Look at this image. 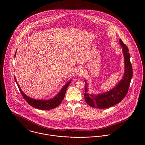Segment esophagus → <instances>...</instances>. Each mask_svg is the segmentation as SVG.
<instances>
[{"label": "esophagus", "instance_id": "34e87169", "mask_svg": "<svg viewBox=\"0 0 145 145\" xmlns=\"http://www.w3.org/2000/svg\"><path fill=\"white\" fill-rule=\"evenodd\" d=\"M76 75L78 76H82L84 75V70L82 67H79L78 68V69L76 71Z\"/></svg>", "mask_w": 145, "mask_h": 145}]
</instances>
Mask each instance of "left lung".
<instances>
[{"instance_id": "left-lung-1", "label": "left lung", "mask_w": 145, "mask_h": 145, "mask_svg": "<svg viewBox=\"0 0 145 145\" xmlns=\"http://www.w3.org/2000/svg\"><path fill=\"white\" fill-rule=\"evenodd\" d=\"M120 43L122 47L124 59V71L121 80L111 90L95 95L88 93V84L85 80L84 99L87 104L93 108L104 109L111 107L122 101L127 95L132 78L133 70L130 61V55L127 46L120 39Z\"/></svg>"}]
</instances>
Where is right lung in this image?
Instances as JSON below:
<instances>
[{
	"label": "right lung",
	"mask_w": 145,
	"mask_h": 145,
	"mask_svg": "<svg viewBox=\"0 0 145 145\" xmlns=\"http://www.w3.org/2000/svg\"><path fill=\"white\" fill-rule=\"evenodd\" d=\"M17 52V51H16ZM16 52L15 53L14 57H16ZM14 77V80L16 83H17L18 87L21 91V94L24 98V99L26 101V102L29 104L30 105L36 108L39 109L41 110H50L54 109L57 106H58L61 103L65 95V93L66 91V89L67 87L69 86V84L71 82V80H69L67 83H66L63 87L62 89L60 90V91L57 93V94L53 97L51 99H48V100H41V99H35L33 98H31L27 96L26 94H25L23 91L22 90V89L18 85V82L16 80L15 76Z\"/></svg>",
	"instance_id": "obj_1"
}]
</instances>
